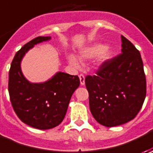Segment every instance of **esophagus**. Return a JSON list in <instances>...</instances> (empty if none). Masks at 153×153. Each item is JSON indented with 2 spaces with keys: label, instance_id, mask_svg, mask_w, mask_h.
I'll return each instance as SVG.
<instances>
[{
  "label": "esophagus",
  "instance_id": "obj_1",
  "mask_svg": "<svg viewBox=\"0 0 153 153\" xmlns=\"http://www.w3.org/2000/svg\"><path fill=\"white\" fill-rule=\"evenodd\" d=\"M79 78H80V83H81V85H84V84H85V76H84V75L80 74Z\"/></svg>",
  "mask_w": 153,
  "mask_h": 153
}]
</instances>
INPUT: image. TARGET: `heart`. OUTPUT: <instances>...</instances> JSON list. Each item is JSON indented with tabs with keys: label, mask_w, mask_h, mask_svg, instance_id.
Returning <instances> with one entry per match:
<instances>
[{
	"label": "heart",
	"mask_w": 153,
	"mask_h": 153,
	"mask_svg": "<svg viewBox=\"0 0 153 153\" xmlns=\"http://www.w3.org/2000/svg\"><path fill=\"white\" fill-rule=\"evenodd\" d=\"M111 54H112L111 51L109 48H106V47L105 45L97 43V44L89 46V47L86 48L85 49H83L81 52L80 57L82 59H93V58H95V57L100 55V61L105 62L111 59ZM68 59H69L70 64L73 67H80V62L74 55L68 56Z\"/></svg>",
	"instance_id": "heart-1"
}]
</instances>
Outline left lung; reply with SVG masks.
Masks as SVG:
<instances>
[{
    "mask_svg": "<svg viewBox=\"0 0 153 153\" xmlns=\"http://www.w3.org/2000/svg\"><path fill=\"white\" fill-rule=\"evenodd\" d=\"M122 53L105 61L94 76H87L89 108L99 123L122 125L134 119L144 103L146 82L140 53L123 36Z\"/></svg>",
    "mask_w": 153,
    "mask_h": 153,
    "instance_id": "1",
    "label": "left lung"
}]
</instances>
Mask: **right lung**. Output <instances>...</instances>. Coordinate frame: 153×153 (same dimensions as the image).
I'll return each mask as SVG.
<instances>
[{
  "label": "right lung",
  "mask_w": 153,
  "mask_h": 153,
  "mask_svg": "<svg viewBox=\"0 0 153 153\" xmlns=\"http://www.w3.org/2000/svg\"><path fill=\"white\" fill-rule=\"evenodd\" d=\"M38 36L15 54L9 71L8 92L15 113L23 123L38 129H49L61 123L74 91L79 87L77 76L57 73L47 82H30L21 71L23 57L35 45L50 40Z\"/></svg>",
  "instance_id": "obj_1"
}]
</instances>
